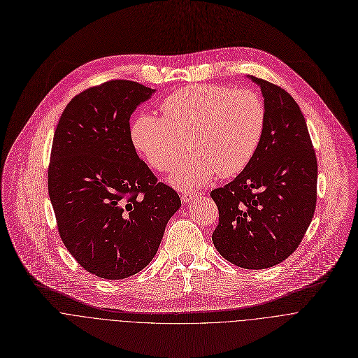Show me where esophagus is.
Here are the masks:
<instances>
[{"label":"esophagus","mask_w":358,"mask_h":358,"mask_svg":"<svg viewBox=\"0 0 358 358\" xmlns=\"http://www.w3.org/2000/svg\"><path fill=\"white\" fill-rule=\"evenodd\" d=\"M198 195H199L198 192H184L182 196H181V199H182V202H189V201H192L194 198H196Z\"/></svg>","instance_id":"1"}]
</instances>
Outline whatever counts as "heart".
<instances>
[{"label": "heart", "mask_w": 358, "mask_h": 358, "mask_svg": "<svg viewBox=\"0 0 358 358\" xmlns=\"http://www.w3.org/2000/svg\"><path fill=\"white\" fill-rule=\"evenodd\" d=\"M163 117L141 113L131 135L136 150L159 171L176 167L170 181L181 189L209 182L217 173L233 177L248 167L266 128V105L248 88L194 84L169 94L160 103ZM187 142H185V139Z\"/></svg>", "instance_id": "1"}]
</instances>
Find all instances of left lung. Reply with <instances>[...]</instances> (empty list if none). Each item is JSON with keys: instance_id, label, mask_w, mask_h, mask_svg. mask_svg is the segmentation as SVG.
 <instances>
[{"instance_id": "1", "label": "left lung", "mask_w": 358, "mask_h": 358, "mask_svg": "<svg viewBox=\"0 0 358 358\" xmlns=\"http://www.w3.org/2000/svg\"><path fill=\"white\" fill-rule=\"evenodd\" d=\"M249 78L263 92L266 128L248 167L210 192L219 210L212 242L231 264L263 270L302 242L316 208L317 162L295 99L273 83Z\"/></svg>"}]
</instances>
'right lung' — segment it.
<instances>
[{"mask_svg":"<svg viewBox=\"0 0 358 358\" xmlns=\"http://www.w3.org/2000/svg\"><path fill=\"white\" fill-rule=\"evenodd\" d=\"M156 90L110 80L64 108L55 132L48 187L62 241L76 262L122 280L156 256L178 194L139 159L129 119Z\"/></svg>","mask_w":358,"mask_h":358,"instance_id":"add662e5","label":"right lung"}]
</instances>
